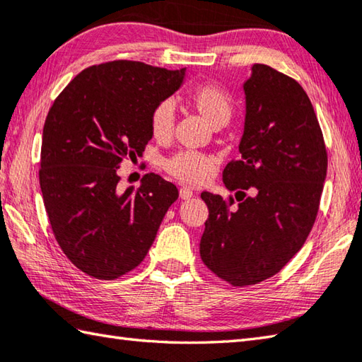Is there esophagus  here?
I'll use <instances>...</instances> for the list:
<instances>
[{"mask_svg": "<svg viewBox=\"0 0 362 362\" xmlns=\"http://www.w3.org/2000/svg\"><path fill=\"white\" fill-rule=\"evenodd\" d=\"M180 197H181L182 200H187V199H190V197H194V190L190 189V187L184 186V187L180 189Z\"/></svg>", "mask_w": 362, "mask_h": 362, "instance_id": "esophagus-1", "label": "esophagus"}]
</instances>
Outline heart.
Returning a JSON list of instances; mask_svg holds the SVG:
<instances>
[{
    "label": "heart",
    "mask_w": 362,
    "mask_h": 362,
    "mask_svg": "<svg viewBox=\"0 0 362 362\" xmlns=\"http://www.w3.org/2000/svg\"><path fill=\"white\" fill-rule=\"evenodd\" d=\"M187 104L199 112L213 127H222L227 124L233 113V102L227 93L214 85H200L187 94ZM175 110L170 102H160L156 105L149 117V129L156 141L165 143L173 135ZM216 159L213 156L181 151L163 162V168L181 182L202 184L214 172Z\"/></svg>",
    "instance_id": "heart-1"
}]
</instances>
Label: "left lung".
<instances>
[{
    "label": "left lung",
    "mask_w": 362,
    "mask_h": 362,
    "mask_svg": "<svg viewBox=\"0 0 362 362\" xmlns=\"http://www.w3.org/2000/svg\"><path fill=\"white\" fill-rule=\"evenodd\" d=\"M241 158L223 168V200L203 192L209 216L203 263L233 287L277 274L308 240L328 168L322 129L303 86L266 64L244 81Z\"/></svg>",
    "instance_id": "obj_1"
}]
</instances>
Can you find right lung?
I'll list each match as a JSON object with an SVG mask.
<instances>
[{
  "mask_svg": "<svg viewBox=\"0 0 362 362\" xmlns=\"http://www.w3.org/2000/svg\"><path fill=\"white\" fill-rule=\"evenodd\" d=\"M186 69L118 59L81 71L47 115L39 182L61 250L85 274L113 281L143 262L178 189L148 173L119 190L118 168L151 140L153 108Z\"/></svg>",
  "mask_w": 362,
  "mask_h": 362,
  "instance_id": "obj_1",
  "label": "right lung"
}]
</instances>
